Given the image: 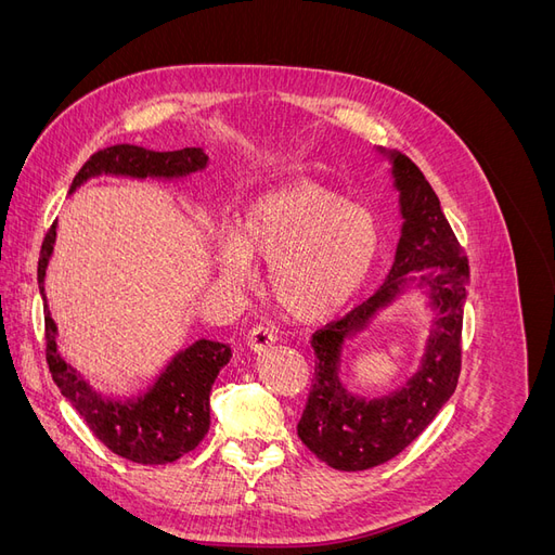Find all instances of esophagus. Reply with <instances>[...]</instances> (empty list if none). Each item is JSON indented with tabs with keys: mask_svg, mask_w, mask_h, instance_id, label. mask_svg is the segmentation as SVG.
<instances>
[{
	"mask_svg": "<svg viewBox=\"0 0 555 555\" xmlns=\"http://www.w3.org/2000/svg\"><path fill=\"white\" fill-rule=\"evenodd\" d=\"M245 343H247V347L255 351V354H261V351H266L268 347H271L273 343H275V335H273V331L268 328V326H255L251 328L249 333H247V338H245Z\"/></svg>",
	"mask_w": 555,
	"mask_h": 555,
	"instance_id": "34e87169",
	"label": "esophagus"
}]
</instances>
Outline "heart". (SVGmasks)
Wrapping results in <instances>:
<instances>
[{"label":"heart","instance_id":"heart-1","mask_svg":"<svg viewBox=\"0 0 555 555\" xmlns=\"http://www.w3.org/2000/svg\"><path fill=\"white\" fill-rule=\"evenodd\" d=\"M379 251L373 215L310 180L268 190L215 245L217 271L245 284L249 261L268 263V294L296 322H322L363 287Z\"/></svg>","mask_w":555,"mask_h":555}]
</instances>
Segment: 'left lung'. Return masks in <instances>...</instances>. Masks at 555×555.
Segmentation results:
<instances>
[{
	"mask_svg": "<svg viewBox=\"0 0 555 555\" xmlns=\"http://www.w3.org/2000/svg\"><path fill=\"white\" fill-rule=\"evenodd\" d=\"M379 153L391 162L402 215L393 266L371 298L312 335L314 379L298 422L300 442L319 461L343 473L371 469L398 456L438 416L456 391L461 375L467 257L453 236L438 194L418 166L400 153ZM412 283L427 289L434 310L420 371L391 395L379 399L354 397L339 379L344 343L364 330L379 309Z\"/></svg>",
	"mask_w": 555,
	"mask_h": 555,
	"instance_id": "left-lung-1",
	"label": "left lung"
}]
</instances>
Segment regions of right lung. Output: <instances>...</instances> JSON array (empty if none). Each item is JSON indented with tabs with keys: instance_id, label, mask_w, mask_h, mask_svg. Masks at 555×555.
Wrapping results in <instances>:
<instances>
[{
	"instance_id": "obj_1",
	"label": "right lung",
	"mask_w": 555,
	"mask_h": 555,
	"mask_svg": "<svg viewBox=\"0 0 555 555\" xmlns=\"http://www.w3.org/2000/svg\"><path fill=\"white\" fill-rule=\"evenodd\" d=\"M208 166L201 147H182L173 153H155L139 145H111L94 153L76 173L72 190L96 176L125 178H188ZM57 238V222L48 229L39 257V292L46 319V361L60 393L88 424L94 438L117 456L141 465L173 463L190 453L210 428V389L215 377L231 359V347L201 338L166 363L147 391L131 398H108L94 391L76 367L66 363L57 349V326L46 306V268Z\"/></svg>"
}]
</instances>
